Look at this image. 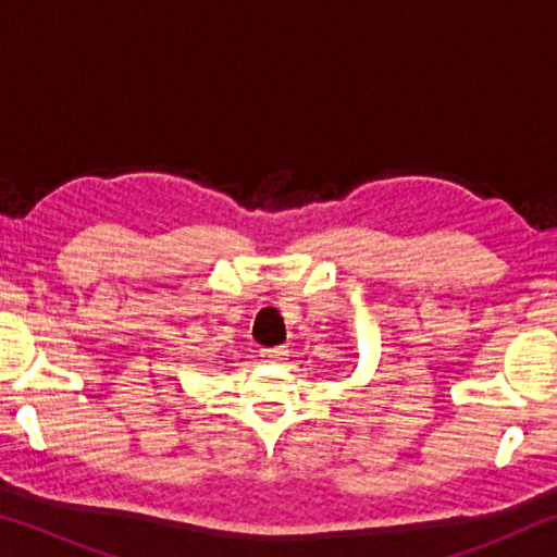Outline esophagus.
<instances>
[{"label":"esophagus","mask_w":557,"mask_h":557,"mask_svg":"<svg viewBox=\"0 0 557 557\" xmlns=\"http://www.w3.org/2000/svg\"><path fill=\"white\" fill-rule=\"evenodd\" d=\"M289 351L285 346H277V348H262V358H265V361H282V358H285Z\"/></svg>","instance_id":"obj_1"}]
</instances>
